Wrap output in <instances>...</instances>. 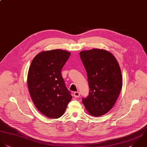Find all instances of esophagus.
<instances>
[{
    "label": "esophagus",
    "mask_w": 147,
    "mask_h": 147,
    "mask_svg": "<svg viewBox=\"0 0 147 147\" xmlns=\"http://www.w3.org/2000/svg\"><path fill=\"white\" fill-rule=\"evenodd\" d=\"M74 96L75 97H76V98L79 97L80 96V92H75L74 93Z\"/></svg>",
    "instance_id": "esophagus-1"
}]
</instances>
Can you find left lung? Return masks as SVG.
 <instances>
[{"label":"left lung","mask_w":147,"mask_h":147,"mask_svg":"<svg viewBox=\"0 0 147 147\" xmlns=\"http://www.w3.org/2000/svg\"><path fill=\"white\" fill-rule=\"evenodd\" d=\"M80 55L90 89L82 102L90 115L102 116L113 107L120 93L123 78L120 66L114 55L105 50H85Z\"/></svg>","instance_id":"8db88e82"}]
</instances>
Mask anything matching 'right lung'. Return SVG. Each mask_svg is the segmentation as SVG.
<instances>
[{
	"label": "right lung",
	"instance_id": "add662e5",
	"mask_svg": "<svg viewBox=\"0 0 147 147\" xmlns=\"http://www.w3.org/2000/svg\"><path fill=\"white\" fill-rule=\"evenodd\" d=\"M70 54L59 49L42 51L29 67L27 85L31 98L38 111L50 119L61 117L72 98L61 74Z\"/></svg>",
	"mask_w": 147,
	"mask_h": 147
}]
</instances>
